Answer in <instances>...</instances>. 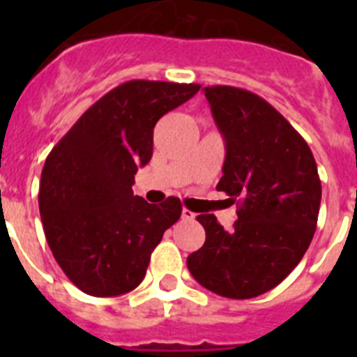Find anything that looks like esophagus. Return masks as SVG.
I'll return each mask as SVG.
<instances>
[{"label":"esophagus","mask_w":357,"mask_h":357,"mask_svg":"<svg viewBox=\"0 0 357 357\" xmlns=\"http://www.w3.org/2000/svg\"><path fill=\"white\" fill-rule=\"evenodd\" d=\"M182 218L191 222V220H195V218H197V214L191 213V211H189V209H182Z\"/></svg>","instance_id":"obj_1"}]
</instances>
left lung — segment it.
Listing matches in <instances>:
<instances>
[{"mask_svg": "<svg viewBox=\"0 0 357 357\" xmlns=\"http://www.w3.org/2000/svg\"><path fill=\"white\" fill-rule=\"evenodd\" d=\"M225 139L216 189L238 200L225 230L200 214L206 243L188 257L191 275L227 298H252L280 284L301 263L317 230L321 182L311 148L266 100L230 85L204 87Z\"/></svg>", "mask_w": 357, "mask_h": 357, "instance_id": "1", "label": "left lung"}]
</instances>
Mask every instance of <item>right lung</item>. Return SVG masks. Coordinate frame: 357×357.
I'll return each mask as SVG.
<instances>
[{
    "instance_id": "1",
    "label": "right lung",
    "mask_w": 357,
    "mask_h": 357,
    "mask_svg": "<svg viewBox=\"0 0 357 357\" xmlns=\"http://www.w3.org/2000/svg\"><path fill=\"white\" fill-rule=\"evenodd\" d=\"M198 89L125 82L85 110L50 151L39 189L44 234L62 272L87 295L137 288L164 230L181 218L178 198L155 206L135 197L132 185L151 159L155 123Z\"/></svg>"
}]
</instances>
